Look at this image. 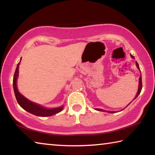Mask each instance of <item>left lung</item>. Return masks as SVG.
I'll return each mask as SVG.
<instances>
[{
  "label": "left lung",
  "mask_w": 155,
  "mask_h": 155,
  "mask_svg": "<svg viewBox=\"0 0 155 155\" xmlns=\"http://www.w3.org/2000/svg\"><path fill=\"white\" fill-rule=\"evenodd\" d=\"M130 57H132L133 59H135V57H133L132 54H130ZM136 65H137V68H138L139 70H140V67H139V64H137V62L136 61ZM141 89H142V82H141V77H140V78H139V87H138V91H137V95H136V96H135V98H134V99H135L136 98H137V97L139 96V94H140V92H141ZM133 99V100H134ZM130 104V103H129ZM129 104H128L127 106H128L129 105ZM97 111H105V112H108V113H111V114H114V113H115V111H104V110H103V109H96Z\"/></svg>",
  "instance_id": "left-lung-1"
}]
</instances>
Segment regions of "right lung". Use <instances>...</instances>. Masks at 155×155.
I'll return each instance as SVG.
<instances>
[{
	"instance_id": "add662e5",
	"label": "right lung",
	"mask_w": 155,
	"mask_h": 155,
	"mask_svg": "<svg viewBox=\"0 0 155 155\" xmlns=\"http://www.w3.org/2000/svg\"><path fill=\"white\" fill-rule=\"evenodd\" d=\"M21 59L20 62L18 63L15 69V71L14 76V79H13V86H14V94L16 98L18 103L20 104V106L24 109L28 113H31L37 116H41V117H47V116H51L52 115H54L59 113L62 111L64 106H61L57 108H53V109H48L46 107H42L40 105V104L34 103L33 102L30 101L29 100L26 98L24 96H22L19 91L18 90L17 87V79L18 77V69H19V65L20 64Z\"/></svg>"
}]
</instances>
